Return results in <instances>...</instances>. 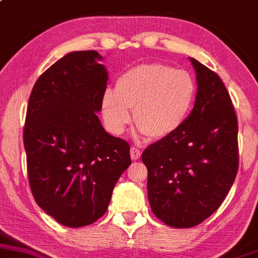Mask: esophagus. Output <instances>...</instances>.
<instances>
[{
  "mask_svg": "<svg viewBox=\"0 0 258 258\" xmlns=\"http://www.w3.org/2000/svg\"><path fill=\"white\" fill-rule=\"evenodd\" d=\"M130 156H132L133 161H137V160H139L141 156L140 149L135 148V146H132V149H130Z\"/></svg>",
  "mask_w": 258,
  "mask_h": 258,
  "instance_id": "esophagus-1",
  "label": "esophagus"
}]
</instances>
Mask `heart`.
I'll use <instances>...</instances> for the list:
<instances>
[{"mask_svg": "<svg viewBox=\"0 0 258 258\" xmlns=\"http://www.w3.org/2000/svg\"><path fill=\"white\" fill-rule=\"evenodd\" d=\"M197 86L192 75L163 63H144L118 77L115 88L107 87L101 99V113L110 133L123 134L132 121L139 134L162 139L176 132L189 114Z\"/></svg>", "mask_w": 258, "mask_h": 258, "instance_id": "obj_1", "label": "heart"}]
</instances>
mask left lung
<instances>
[{
	"instance_id": "1",
	"label": "left lung",
	"mask_w": 258,
	"mask_h": 258,
	"mask_svg": "<svg viewBox=\"0 0 258 258\" xmlns=\"http://www.w3.org/2000/svg\"><path fill=\"white\" fill-rule=\"evenodd\" d=\"M189 61L198 87L192 112L141 155L152 213L173 228H192L209 218L239 168L237 118L229 92L217 74L193 57Z\"/></svg>"
}]
</instances>
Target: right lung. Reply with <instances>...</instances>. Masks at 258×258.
<instances>
[{
  "mask_svg": "<svg viewBox=\"0 0 258 258\" xmlns=\"http://www.w3.org/2000/svg\"><path fill=\"white\" fill-rule=\"evenodd\" d=\"M103 57L73 51L35 82L23 132L30 189L61 225L80 228L106 213L113 188L129 167L130 146L108 134L96 113L107 87Z\"/></svg>",
  "mask_w": 258,
  "mask_h": 258,
  "instance_id": "1",
  "label": "right lung"
}]
</instances>
